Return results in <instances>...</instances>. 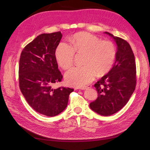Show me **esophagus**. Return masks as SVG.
I'll return each instance as SVG.
<instances>
[{"instance_id":"1","label":"esophagus","mask_w":150,"mask_h":150,"mask_svg":"<svg viewBox=\"0 0 150 150\" xmlns=\"http://www.w3.org/2000/svg\"><path fill=\"white\" fill-rule=\"evenodd\" d=\"M91 87H92V86H91V85H90V84H89V85H88V86H83V87H81V88H80V89H81V90H85V89H86L90 88H91Z\"/></svg>"}]
</instances>
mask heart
<instances>
[{"label": "heart", "instance_id": "obj_1", "mask_svg": "<svg viewBox=\"0 0 150 150\" xmlns=\"http://www.w3.org/2000/svg\"><path fill=\"white\" fill-rule=\"evenodd\" d=\"M71 46L61 42L55 51L57 64L65 70L73 64L74 52L84 54L82 67H76L66 72L67 84L83 87L91 82L95 76H102L111 70L116 57V47L110 40H101L91 34L81 32L69 39Z\"/></svg>", "mask_w": 150, "mask_h": 150}]
</instances>
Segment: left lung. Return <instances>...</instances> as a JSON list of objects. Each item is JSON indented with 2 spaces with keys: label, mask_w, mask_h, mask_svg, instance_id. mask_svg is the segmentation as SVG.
<instances>
[{
  "label": "left lung",
  "mask_w": 150,
  "mask_h": 150,
  "mask_svg": "<svg viewBox=\"0 0 150 150\" xmlns=\"http://www.w3.org/2000/svg\"><path fill=\"white\" fill-rule=\"evenodd\" d=\"M117 45L115 62L111 69L94 84L98 98L89 104L98 114L108 116L123 108L129 100L136 87V63L128 42L105 32Z\"/></svg>",
  "instance_id": "1"
}]
</instances>
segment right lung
<instances>
[{
  "instance_id": "add662e5",
  "label": "right lung",
  "mask_w": 150,
  "mask_h": 150,
  "mask_svg": "<svg viewBox=\"0 0 150 150\" xmlns=\"http://www.w3.org/2000/svg\"><path fill=\"white\" fill-rule=\"evenodd\" d=\"M62 36L61 32L40 34L24 48L19 60V87L22 94L35 111L49 117L65 110L69 95L74 91L52 87L62 78L55 57Z\"/></svg>"
}]
</instances>
